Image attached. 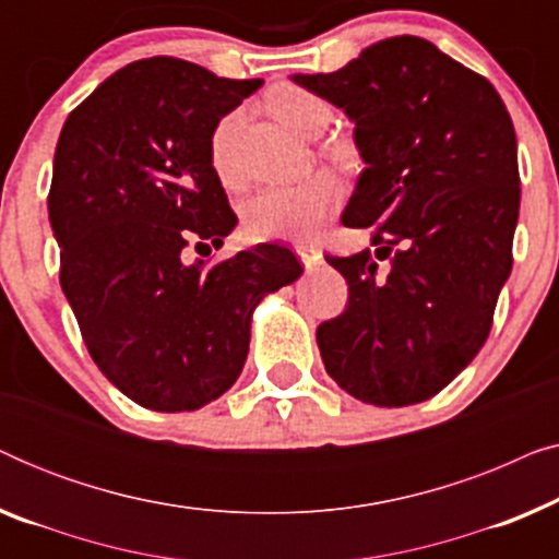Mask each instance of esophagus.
I'll return each instance as SVG.
<instances>
[{
  "label": "esophagus",
  "instance_id": "obj_1",
  "mask_svg": "<svg viewBox=\"0 0 559 559\" xmlns=\"http://www.w3.org/2000/svg\"><path fill=\"white\" fill-rule=\"evenodd\" d=\"M297 257H300V262L305 264V270H312V266H318L323 262V251L318 247H310V243H297L295 247Z\"/></svg>",
  "mask_w": 559,
  "mask_h": 559
}]
</instances>
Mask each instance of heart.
<instances>
[{
  "label": "heart",
  "mask_w": 559,
  "mask_h": 559,
  "mask_svg": "<svg viewBox=\"0 0 559 559\" xmlns=\"http://www.w3.org/2000/svg\"><path fill=\"white\" fill-rule=\"evenodd\" d=\"M274 117L302 136H320L331 124L333 111L323 96L308 88L287 86L270 96ZM243 124V111L231 109L213 124L209 134V163L226 188L241 182L236 144ZM338 155V150H328ZM338 186L328 175H310L293 186L259 190L243 203V234L254 241H310L338 209Z\"/></svg>",
  "instance_id": "1"
}]
</instances>
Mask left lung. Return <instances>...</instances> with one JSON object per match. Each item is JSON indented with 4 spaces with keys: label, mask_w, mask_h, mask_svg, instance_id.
Masks as SVG:
<instances>
[{
    "label": "left lung",
    "mask_w": 559,
    "mask_h": 559,
    "mask_svg": "<svg viewBox=\"0 0 559 559\" xmlns=\"http://www.w3.org/2000/svg\"><path fill=\"white\" fill-rule=\"evenodd\" d=\"M356 121L366 159L343 226L371 249L328 254L348 282L318 325L325 371L356 400L407 407L445 389L484 346L514 254L516 134L484 75L400 35L333 73L295 75Z\"/></svg>",
    "instance_id": "left-lung-1"
}]
</instances>
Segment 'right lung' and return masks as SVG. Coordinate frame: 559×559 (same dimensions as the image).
I'll return each mask as SVG.
<instances>
[{
  "mask_svg": "<svg viewBox=\"0 0 559 559\" xmlns=\"http://www.w3.org/2000/svg\"><path fill=\"white\" fill-rule=\"evenodd\" d=\"M259 86L170 56L134 60L60 132L48 193L60 287L94 364L147 409L218 400L247 361L254 305L302 274L280 243L186 264L236 226L209 134Z\"/></svg>",
  "mask_w": 559,
  "mask_h": 559,
  "instance_id": "right-lung-1",
  "label": "right lung"
}]
</instances>
